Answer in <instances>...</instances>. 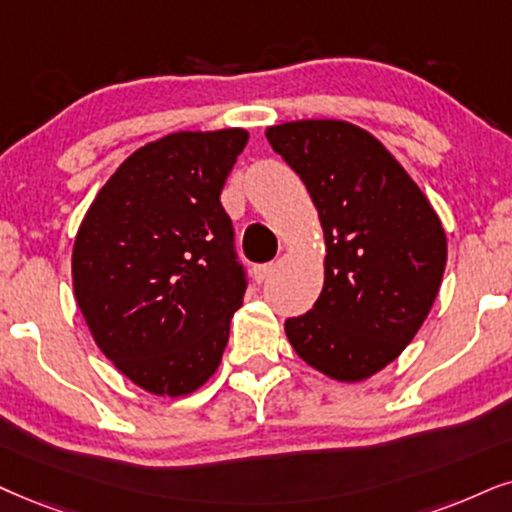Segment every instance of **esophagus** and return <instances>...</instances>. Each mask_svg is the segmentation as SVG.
I'll return each mask as SVG.
<instances>
[{
    "instance_id": "1",
    "label": "esophagus",
    "mask_w": 512,
    "mask_h": 512,
    "mask_svg": "<svg viewBox=\"0 0 512 512\" xmlns=\"http://www.w3.org/2000/svg\"><path fill=\"white\" fill-rule=\"evenodd\" d=\"M276 269V262H267V264H257L255 269V278H257V283H262V281H267V278L271 276V271Z\"/></svg>"
}]
</instances>
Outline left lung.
Returning a JSON list of instances; mask_svg holds the SVG:
<instances>
[{
    "mask_svg": "<svg viewBox=\"0 0 512 512\" xmlns=\"http://www.w3.org/2000/svg\"><path fill=\"white\" fill-rule=\"evenodd\" d=\"M267 139L307 186L326 241L319 300L286 321V335L316 371L361 383L428 319L446 267L442 222L394 155L352 122H283Z\"/></svg>",
    "mask_w": 512,
    "mask_h": 512,
    "instance_id": "1",
    "label": "left lung"
}]
</instances>
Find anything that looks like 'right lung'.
Returning a JSON list of instances; mask_svg holds the SVG:
<instances>
[{
	"mask_svg": "<svg viewBox=\"0 0 512 512\" xmlns=\"http://www.w3.org/2000/svg\"><path fill=\"white\" fill-rule=\"evenodd\" d=\"M241 127L174 132L101 186L73 245V290L103 354L141 390L186 397L215 375L243 304L234 226L219 193Z\"/></svg>",
	"mask_w": 512,
	"mask_h": 512,
	"instance_id": "right-lung-1",
	"label": "right lung"
}]
</instances>
